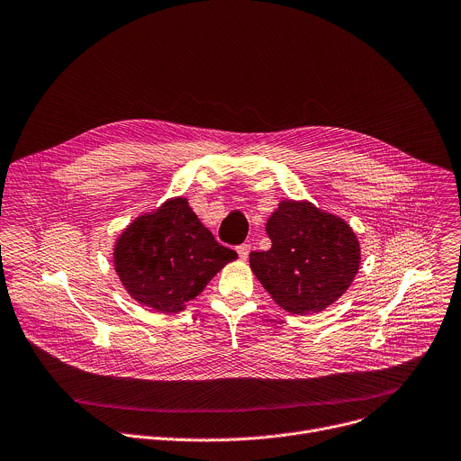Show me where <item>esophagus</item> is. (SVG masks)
I'll list each match as a JSON object with an SVG mask.
<instances>
[{
  "label": "esophagus",
  "mask_w": 461,
  "mask_h": 461,
  "mask_svg": "<svg viewBox=\"0 0 461 461\" xmlns=\"http://www.w3.org/2000/svg\"><path fill=\"white\" fill-rule=\"evenodd\" d=\"M249 252H252V244H249V242H242V244L237 246V254H239L240 259H248Z\"/></svg>",
  "instance_id": "obj_1"
}]
</instances>
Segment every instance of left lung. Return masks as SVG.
<instances>
[{
	"label": "left lung",
	"mask_w": 461,
	"mask_h": 461,
	"mask_svg": "<svg viewBox=\"0 0 461 461\" xmlns=\"http://www.w3.org/2000/svg\"><path fill=\"white\" fill-rule=\"evenodd\" d=\"M267 233L272 248L249 254V267L272 300L292 314L323 311L358 272L360 246L353 230L311 202H281Z\"/></svg>",
	"instance_id": "8db88e82"
}]
</instances>
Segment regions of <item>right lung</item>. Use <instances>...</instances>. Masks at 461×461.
I'll return each instance as SVG.
<instances>
[{
    "label": "right lung",
    "mask_w": 461,
    "mask_h": 461,
    "mask_svg": "<svg viewBox=\"0 0 461 461\" xmlns=\"http://www.w3.org/2000/svg\"><path fill=\"white\" fill-rule=\"evenodd\" d=\"M237 252L215 240L185 198L165 202L121 233L113 263L131 296L158 312H180Z\"/></svg>",
    "instance_id": "1"
}]
</instances>
